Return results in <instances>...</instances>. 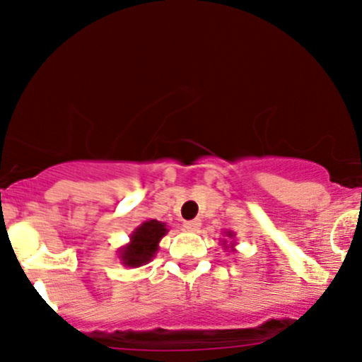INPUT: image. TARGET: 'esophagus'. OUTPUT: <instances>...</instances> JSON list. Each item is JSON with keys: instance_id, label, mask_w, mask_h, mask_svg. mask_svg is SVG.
<instances>
[{"instance_id": "esophagus-1", "label": "esophagus", "mask_w": 362, "mask_h": 362, "mask_svg": "<svg viewBox=\"0 0 362 362\" xmlns=\"http://www.w3.org/2000/svg\"><path fill=\"white\" fill-rule=\"evenodd\" d=\"M202 226V221L200 219H192V221H185V228L188 231H197L198 228Z\"/></svg>"}]
</instances>
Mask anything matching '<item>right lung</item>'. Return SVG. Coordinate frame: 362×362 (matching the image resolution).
<instances>
[{
    "label": "right lung",
    "mask_w": 362,
    "mask_h": 362,
    "mask_svg": "<svg viewBox=\"0 0 362 362\" xmlns=\"http://www.w3.org/2000/svg\"><path fill=\"white\" fill-rule=\"evenodd\" d=\"M167 233L165 224L151 219L143 223L131 236V243L124 247L122 262L126 266L138 267L150 262L158 248V242Z\"/></svg>",
    "instance_id": "1"
}]
</instances>
